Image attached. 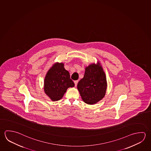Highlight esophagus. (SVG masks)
<instances>
[{
	"label": "esophagus",
	"instance_id": "esophagus-1",
	"mask_svg": "<svg viewBox=\"0 0 151 151\" xmlns=\"http://www.w3.org/2000/svg\"><path fill=\"white\" fill-rule=\"evenodd\" d=\"M78 81H75L74 83L75 86H76L77 85V83H78Z\"/></svg>",
	"mask_w": 151,
	"mask_h": 151
}]
</instances>
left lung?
Wrapping results in <instances>:
<instances>
[{
  "mask_svg": "<svg viewBox=\"0 0 151 151\" xmlns=\"http://www.w3.org/2000/svg\"><path fill=\"white\" fill-rule=\"evenodd\" d=\"M106 74L99 63L86 67L84 77L77 84L82 100L88 104H95L102 100L106 94Z\"/></svg>",
  "mask_w": 151,
  "mask_h": 151,
  "instance_id": "8db88e82",
  "label": "left lung"
}]
</instances>
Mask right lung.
Here are the masks:
<instances>
[{
  "instance_id": "add662e5",
  "label": "right lung",
  "mask_w": 151,
  "mask_h": 151,
  "mask_svg": "<svg viewBox=\"0 0 151 151\" xmlns=\"http://www.w3.org/2000/svg\"><path fill=\"white\" fill-rule=\"evenodd\" d=\"M69 72L65 69L64 64L56 63L48 70L45 79V92L52 101L59 100L67 89L74 86Z\"/></svg>"
}]
</instances>
